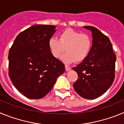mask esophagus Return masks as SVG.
<instances>
[{
    "label": "esophagus",
    "mask_w": 124,
    "mask_h": 124,
    "mask_svg": "<svg viewBox=\"0 0 124 124\" xmlns=\"http://www.w3.org/2000/svg\"><path fill=\"white\" fill-rule=\"evenodd\" d=\"M71 68L70 67V66H68L67 65H65V70L66 71H70V70H71Z\"/></svg>",
    "instance_id": "1"
}]
</instances>
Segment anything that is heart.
Masks as SVG:
<instances>
[{"label": "heart", "mask_w": 124, "mask_h": 124, "mask_svg": "<svg viewBox=\"0 0 124 124\" xmlns=\"http://www.w3.org/2000/svg\"><path fill=\"white\" fill-rule=\"evenodd\" d=\"M48 46L50 52L54 58L61 57V60L66 63L84 61L89 55L91 47V41L87 35L81 34L73 29H66L60 33L59 40L51 38Z\"/></svg>", "instance_id": "heart-1"}]
</instances>
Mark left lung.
I'll return each mask as SVG.
<instances>
[{"label": "left lung", "instance_id": "left-lung-1", "mask_svg": "<svg viewBox=\"0 0 124 124\" xmlns=\"http://www.w3.org/2000/svg\"><path fill=\"white\" fill-rule=\"evenodd\" d=\"M83 27L91 31L93 45L87 58L72 68L78 74L73 87L82 97L93 99L102 96L113 83L116 56L107 36L92 26Z\"/></svg>", "mask_w": 124, "mask_h": 124}]
</instances>
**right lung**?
<instances>
[{
  "label": "right lung",
  "instance_id": "add662e5",
  "mask_svg": "<svg viewBox=\"0 0 124 124\" xmlns=\"http://www.w3.org/2000/svg\"><path fill=\"white\" fill-rule=\"evenodd\" d=\"M54 25H35L18 35L8 53L9 77L14 87L29 99H41L65 71L50 52Z\"/></svg>",
  "mask_w": 124,
  "mask_h": 124
}]
</instances>
